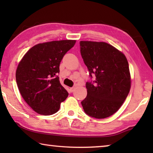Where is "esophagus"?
<instances>
[{
	"label": "esophagus",
	"instance_id": "34e87169",
	"mask_svg": "<svg viewBox=\"0 0 153 153\" xmlns=\"http://www.w3.org/2000/svg\"><path fill=\"white\" fill-rule=\"evenodd\" d=\"M70 92H73L74 90H75V87H72V88H70Z\"/></svg>",
	"mask_w": 153,
	"mask_h": 153
}]
</instances>
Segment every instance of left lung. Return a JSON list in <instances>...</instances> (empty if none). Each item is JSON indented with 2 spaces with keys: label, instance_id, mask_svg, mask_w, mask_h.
Returning a JSON list of instances; mask_svg holds the SVG:
<instances>
[{
  "label": "left lung",
  "instance_id": "left-lung-1",
  "mask_svg": "<svg viewBox=\"0 0 153 153\" xmlns=\"http://www.w3.org/2000/svg\"><path fill=\"white\" fill-rule=\"evenodd\" d=\"M80 53L94 83L86 82L87 96L82 101L87 115L110 117L125 101L131 88L128 62L124 54L104 42L80 41Z\"/></svg>",
  "mask_w": 153,
  "mask_h": 153
}]
</instances>
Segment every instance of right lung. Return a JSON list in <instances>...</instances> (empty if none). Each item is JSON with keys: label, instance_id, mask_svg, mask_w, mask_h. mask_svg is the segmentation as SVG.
Wrapping results in <instances>:
<instances>
[{"label": "right lung", "instance_id": "obj_1", "mask_svg": "<svg viewBox=\"0 0 153 153\" xmlns=\"http://www.w3.org/2000/svg\"><path fill=\"white\" fill-rule=\"evenodd\" d=\"M76 40H55L31 48L18 64L15 77L27 104L36 113L50 115L57 112L68 92L59 81V65Z\"/></svg>", "mask_w": 153, "mask_h": 153}]
</instances>
